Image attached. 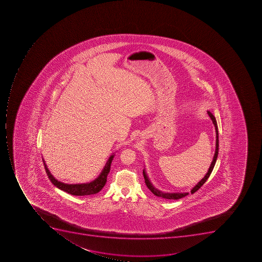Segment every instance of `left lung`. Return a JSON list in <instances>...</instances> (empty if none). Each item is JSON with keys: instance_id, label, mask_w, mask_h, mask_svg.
<instances>
[{"instance_id": "obj_1", "label": "left lung", "mask_w": 262, "mask_h": 262, "mask_svg": "<svg viewBox=\"0 0 262 262\" xmlns=\"http://www.w3.org/2000/svg\"><path fill=\"white\" fill-rule=\"evenodd\" d=\"M208 113L209 116H210V119L212 120L213 124H214V128H215V134H216V143H215V151H214V157H213V161L210 164V168H209L208 172L206 173V176H204V178L201 180L199 183H198L196 185H195L194 188H192V189L191 190V193L193 194L194 192H196L199 188L202 187L203 184L206 183V180H208V178L210 177V173L212 172L213 169H214V165H215V162H216L217 157H218V153H219V133H218V126H217V122L216 120H215V118L213 116L212 113L210 112H207ZM143 177H144L145 180V184H146V187L148 188V189L150 190V192H152L154 195H156L157 196H159V198H165V199H169V200H178V199H180V198H184V196L188 195V192H173V193H169V192H163L160 190L157 189V188H155L154 186L152 185V184L150 183V180H149L148 176L146 174V171H145V169H143Z\"/></svg>"}]
</instances>
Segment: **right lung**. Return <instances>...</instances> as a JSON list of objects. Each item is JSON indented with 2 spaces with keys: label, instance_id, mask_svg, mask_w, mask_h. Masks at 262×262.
I'll use <instances>...</instances> for the list:
<instances>
[{
  "label": "right lung",
  "instance_id": "add662e5",
  "mask_svg": "<svg viewBox=\"0 0 262 262\" xmlns=\"http://www.w3.org/2000/svg\"><path fill=\"white\" fill-rule=\"evenodd\" d=\"M114 157H115V154L113 153L108 159L107 162L105 164V167L101 170L98 177L96 178L95 180H93L90 183H86V184H68L58 181L53 177L49 169H48V166L46 165L44 159H42V161H43L46 172H47L49 180H51L54 185L56 186V188L67 192V193L74 195V196H88V195H93V194L99 192L103 188L104 186L105 185L106 179H107L108 173H110L111 165H112Z\"/></svg>",
  "mask_w": 262,
  "mask_h": 262
}]
</instances>
